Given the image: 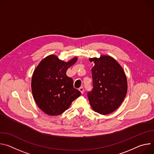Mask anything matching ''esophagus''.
<instances>
[{
  "label": "esophagus",
  "instance_id": "esophagus-1",
  "mask_svg": "<svg viewBox=\"0 0 154 154\" xmlns=\"http://www.w3.org/2000/svg\"><path fill=\"white\" fill-rule=\"evenodd\" d=\"M79 91H80V92L82 93V94H83V93H84V88L83 87H80V88H79Z\"/></svg>",
  "mask_w": 154,
  "mask_h": 154
}]
</instances>
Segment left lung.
<instances>
[{"instance_id": "8db88e82", "label": "left lung", "mask_w": 154, "mask_h": 154, "mask_svg": "<svg viewBox=\"0 0 154 154\" xmlns=\"http://www.w3.org/2000/svg\"><path fill=\"white\" fill-rule=\"evenodd\" d=\"M90 61L94 66L91 69L93 89L88 92V97L96 112L109 114L121 105L126 96L125 74L120 64L109 56L90 58Z\"/></svg>"}]
</instances>
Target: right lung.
<instances>
[{"label":"right lung","instance_id":"1","mask_svg":"<svg viewBox=\"0 0 154 154\" xmlns=\"http://www.w3.org/2000/svg\"><path fill=\"white\" fill-rule=\"evenodd\" d=\"M74 58L68 63L51 55L43 59L35 70L32 91L39 108L45 113L59 115L81 95L75 89L72 78L66 75L68 69L77 61Z\"/></svg>","mask_w":154,"mask_h":154}]
</instances>
